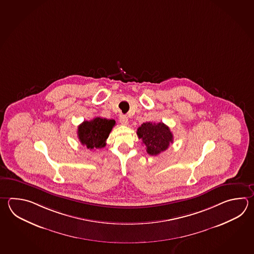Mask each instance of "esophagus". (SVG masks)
Listing matches in <instances>:
<instances>
[{
	"label": "esophagus",
	"mask_w": 254,
	"mask_h": 254,
	"mask_svg": "<svg viewBox=\"0 0 254 254\" xmlns=\"http://www.w3.org/2000/svg\"><path fill=\"white\" fill-rule=\"evenodd\" d=\"M119 122L123 126H127L128 125V119L125 115H120L119 116Z\"/></svg>",
	"instance_id": "1"
}]
</instances>
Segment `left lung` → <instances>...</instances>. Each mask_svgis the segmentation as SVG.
<instances>
[{"instance_id":"left-lung-1","label":"left lung","mask_w":254,"mask_h":254,"mask_svg":"<svg viewBox=\"0 0 254 254\" xmlns=\"http://www.w3.org/2000/svg\"><path fill=\"white\" fill-rule=\"evenodd\" d=\"M137 136L145 144L146 152L151 155H157L164 152L173 143V134L166 125L145 122L137 128Z\"/></svg>"}]
</instances>
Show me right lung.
<instances>
[{"label": "right lung", "instance_id": "1", "mask_svg": "<svg viewBox=\"0 0 254 254\" xmlns=\"http://www.w3.org/2000/svg\"><path fill=\"white\" fill-rule=\"evenodd\" d=\"M114 119L95 118L90 121H84L78 127V139L88 149L102 148L113 128Z\"/></svg>", "mask_w": 254, "mask_h": 254}]
</instances>
